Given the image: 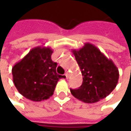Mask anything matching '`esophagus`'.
I'll list each match as a JSON object with an SVG mask.
<instances>
[{"instance_id": "obj_1", "label": "esophagus", "mask_w": 131, "mask_h": 131, "mask_svg": "<svg viewBox=\"0 0 131 131\" xmlns=\"http://www.w3.org/2000/svg\"><path fill=\"white\" fill-rule=\"evenodd\" d=\"M65 77L67 79H69V72H68V71H67V72H66Z\"/></svg>"}]
</instances>
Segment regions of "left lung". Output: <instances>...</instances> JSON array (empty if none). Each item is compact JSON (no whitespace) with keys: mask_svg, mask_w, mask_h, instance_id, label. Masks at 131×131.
<instances>
[{"mask_svg":"<svg viewBox=\"0 0 131 131\" xmlns=\"http://www.w3.org/2000/svg\"><path fill=\"white\" fill-rule=\"evenodd\" d=\"M83 76L82 85L70 89L76 98L85 103H95L109 95L118 83L119 73L96 46L85 43L79 50H72Z\"/></svg>","mask_w":131,"mask_h":131,"instance_id":"obj_1","label":"left lung"}]
</instances>
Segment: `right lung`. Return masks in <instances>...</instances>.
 <instances>
[{
	"instance_id": "1",
	"label": "right lung",
	"mask_w": 131,
	"mask_h": 131,
	"mask_svg": "<svg viewBox=\"0 0 131 131\" xmlns=\"http://www.w3.org/2000/svg\"><path fill=\"white\" fill-rule=\"evenodd\" d=\"M52 52L50 48H34L12 69L13 83L26 98L34 102L48 99L59 79L66 77L57 74V64L51 59Z\"/></svg>"
}]
</instances>
